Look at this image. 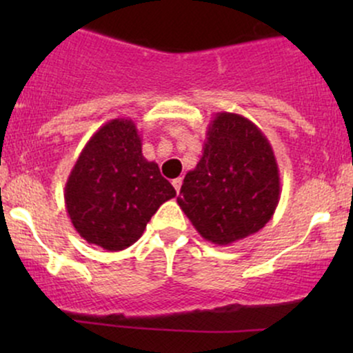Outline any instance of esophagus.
Returning <instances> with one entry per match:
<instances>
[{
    "instance_id": "esophagus-1",
    "label": "esophagus",
    "mask_w": 353,
    "mask_h": 353,
    "mask_svg": "<svg viewBox=\"0 0 353 353\" xmlns=\"http://www.w3.org/2000/svg\"><path fill=\"white\" fill-rule=\"evenodd\" d=\"M172 185H174V189H176V192H179L181 185H182V179H181V177H177V179H174V181H172Z\"/></svg>"
}]
</instances>
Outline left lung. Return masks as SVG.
Listing matches in <instances>:
<instances>
[{"mask_svg": "<svg viewBox=\"0 0 353 353\" xmlns=\"http://www.w3.org/2000/svg\"><path fill=\"white\" fill-rule=\"evenodd\" d=\"M281 199L272 145L252 121L217 112L202 156L184 177L177 204L205 241L217 245L259 232Z\"/></svg>", "mask_w": 353, "mask_h": 353, "instance_id": "obj_1", "label": "left lung"}]
</instances>
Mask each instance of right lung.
Returning <instances> with one entry per match:
<instances>
[{"label":"right lung","instance_id":"right-lung-1","mask_svg":"<svg viewBox=\"0 0 353 353\" xmlns=\"http://www.w3.org/2000/svg\"><path fill=\"white\" fill-rule=\"evenodd\" d=\"M176 197L159 165L143 156L132 119L101 125L81 151L64 188L68 216L89 244L116 252L143 236L165 201Z\"/></svg>","mask_w":353,"mask_h":353}]
</instances>
